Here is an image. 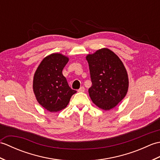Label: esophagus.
Wrapping results in <instances>:
<instances>
[{
    "label": "esophagus",
    "instance_id": "1",
    "mask_svg": "<svg viewBox=\"0 0 160 160\" xmlns=\"http://www.w3.org/2000/svg\"><path fill=\"white\" fill-rule=\"evenodd\" d=\"M84 90H85V89H84V87H81L79 89H78V92H84Z\"/></svg>",
    "mask_w": 160,
    "mask_h": 160
}]
</instances>
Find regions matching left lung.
Instances as JSON below:
<instances>
[{
  "mask_svg": "<svg viewBox=\"0 0 160 160\" xmlns=\"http://www.w3.org/2000/svg\"><path fill=\"white\" fill-rule=\"evenodd\" d=\"M92 85L89 93L93 102L104 110L115 107L127 95L128 78L120 59L108 49L87 56Z\"/></svg>",
  "mask_w": 160,
  "mask_h": 160,
  "instance_id": "left-lung-1",
  "label": "left lung"
}]
</instances>
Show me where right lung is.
Instances as JSON below:
<instances>
[{"label":"right lung","mask_w":160,"mask_h":160,"mask_svg":"<svg viewBox=\"0 0 160 160\" xmlns=\"http://www.w3.org/2000/svg\"><path fill=\"white\" fill-rule=\"evenodd\" d=\"M69 58L60 53L47 56L40 64L33 77V89L37 100L50 112L65 108L77 91L69 86L62 70Z\"/></svg>","instance_id":"right-lung-1"}]
</instances>
